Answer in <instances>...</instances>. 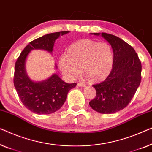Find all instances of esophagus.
Wrapping results in <instances>:
<instances>
[{
	"mask_svg": "<svg viewBox=\"0 0 152 152\" xmlns=\"http://www.w3.org/2000/svg\"><path fill=\"white\" fill-rule=\"evenodd\" d=\"M77 85H78V87H85V83H78V84H77Z\"/></svg>",
	"mask_w": 152,
	"mask_h": 152,
	"instance_id": "esophagus-1",
	"label": "esophagus"
}]
</instances>
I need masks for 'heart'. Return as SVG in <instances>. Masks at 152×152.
<instances>
[{
    "label": "heart",
    "mask_w": 152,
    "mask_h": 152,
    "mask_svg": "<svg viewBox=\"0 0 152 152\" xmlns=\"http://www.w3.org/2000/svg\"><path fill=\"white\" fill-rule=\"evenodd\" d=\"M114 56L112 49L106 42L91 39H83L72 44L68 54H63L59 66L64 75L73 79L81 73L93 81L102 80L109 75L112 69Z\"/></svg>",
    "instance_id": "heart-1"
}]
</instances>
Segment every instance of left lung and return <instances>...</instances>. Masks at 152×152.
Here are the masks:
<instances>
[{
    "instance_id": "1",
    "label": "left lung",
    "mask_w": 152,
    "mask_h": 152,
    "mask_svg": "<svg viewBox=\"0 0 152 152\" xmlns=\"http://www.w3.org/2000/svg\"><path fill=\"white\" fill-rule=\"evenodd\" d=\"M101 36L111 45L114 52L112 69L106 79L93 85L96 95L89 102L94 110L101 114H113L128 105L141 80V65L131 45L117 36L107 33Z\"/></svg>"
}]
</instances>
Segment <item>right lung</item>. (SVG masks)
Masks as SVG:
<instances>
[{"label":"right lung","instance_id":"1","mask_svg":"<svg viewBox=\"0 0 152 152\" xmlns=\"http://www.w3.org/2000/svg\"><path fill=\"white\" fill-rule=\"evenodd\" d=\"M68 31L48 34L29 42L20 53L15 63L14 85L25 107L37 114H49L56 112L65 102L70 89L76 83H66L57 74L40 82H34L27 76L25 61L31 50H43L52 53L55 40Z\"/></svg>","mask_w":152,"mask_h":152}]
</instances>
